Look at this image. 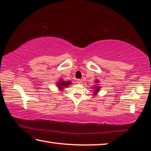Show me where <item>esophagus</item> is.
Returning a JSON list of instances; mask_svg holds the SVG:
<instances>
[{
    "label": "esophagus",
    "instance_id": "1",
    "mask_svg": "<svg viewBox=\"0 0 151 151\" xmlns=\"http://www.w3.org/2000/svg\"><path fill=\"white\" fill-rule=\"evenodd\" d=\"M77 83L79 84V85H81V84L83 83V81L81 80V79H78V80H77Z\"/></svg>",
    "mask_w": 151,
    "mask_h": 151
}]
</instances>
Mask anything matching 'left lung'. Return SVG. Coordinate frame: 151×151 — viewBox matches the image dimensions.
Returning <instances> with one entry per match:
<instances>
[{
	"instance_id": "left-lung-1",
	"label": "left lung",
	"mask_w": 151,
	"mask_h": 151,
	"mask_svg": "<svg viewBox=\"0 0 151 151\" xmlns=\"http://www.w3.org/2000/svg\"><path fill=\"white\" fill-rule=\"evenodd\" d=\"M96 83H98V81H96ZM94 88H95V91H94V93H95V94L97 93V92H98L99 90H100V88H101V87L100 86H95L94 87Z\"/></svg>"
}]
</instances>
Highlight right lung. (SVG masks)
<instances>
[{"label":"right lung","mask_w":151,"mask_h":151,"mask_svg":"<svg viewBox=\"0 0 151 151\" xmlns=\"http://www.w3.org/2000/svg\"><path fill=\"white\" fill-rule=\"evenodd\" d=\"M70 83H71L70 81H61L58 82L57 85L58 86V88L62 89L63 87H66V86H68Z\"/></svg>","instance_id":"obj_1"}]
</instances>
